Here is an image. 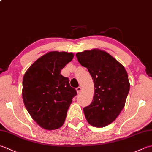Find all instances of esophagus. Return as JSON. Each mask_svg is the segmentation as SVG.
<instances>
[{"label": "esophagus", "instance_id": "1", "mask_svg": "<svg viewBox=\"0 0 152 152\" xmlns=\"http://www.w3.org/2000/svg\"><path fill=\"white\" fill-rule=\"evenodd\" d=\"M82 88H81V87H78V88H76V91L78 93V94H80V93L82 92Z\"/></svg>", "mask_w": 152, "mask_h": 152}]
</instances>
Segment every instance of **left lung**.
<instances>
[{
  "label": "left lung",
  "instance_id": "8db88e82",
  "mask_svg": "<svg viewBox=\"0 0 152 152\" xmlns=\"http://www.w3.org/2000/svg\"><path fill=\"white\" fill-rule=\"evenodd\" d=\"M76 56L81 65L88 69L95 86L92 102L83 109L87 121L93 127L107 126L124 108L130 89L127 71L112 56L101 50H86Z\"/></svg>",
  "mask_w": 152,
  "mask_h": 152
}]
</instances>
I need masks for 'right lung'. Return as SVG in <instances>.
I'll return each instance as SVG.
<instances>
[{
	"mask_svg": "<svg viewBox=\"0 0 152 152\" xmlns=\"http://www.w3.org/2000/svg\"><path fill=\"white\" fill-rule=\"evenodd\" d=\"M73 57L72 53L65 51L48 52L35 61L23 76L22 96L25 108L44 129H57L63 125L77 95L69 78L61 74V70Z\"/></svg>",
	"mask_w": 152,
	"mask_h": 152,
	"instance_id": "right-lung-1",
	"label": "right lung"
}]
</instances>
